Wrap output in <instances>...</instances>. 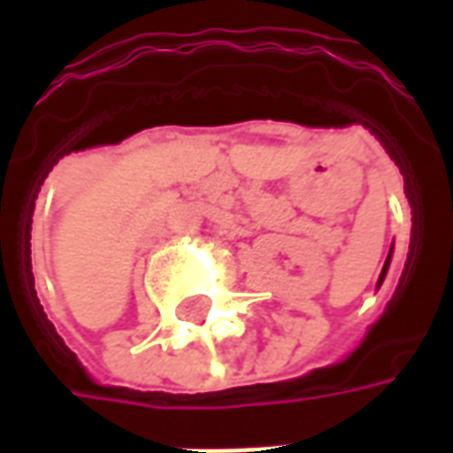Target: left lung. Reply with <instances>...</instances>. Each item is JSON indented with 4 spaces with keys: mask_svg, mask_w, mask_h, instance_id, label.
<instances>
[{
    "mask_svg": "<svg viewBox=\"0 0 453 453\" xmlns=\"http://www.w3.org/2000/svg\"><path fill=\"white\" fill-rule=\"evenodd\" d=\"M390 252H393V245H390ZM390 252H388V257H386V265H383V269H380V276H379V288H380V284H383V279H386V274H388V266H390Z\"/></svg>",
    "mask_w": 453,
    "mask_h": 453,
    "instance_id": "1",
    "label": "left lung"
}]
</instances>
